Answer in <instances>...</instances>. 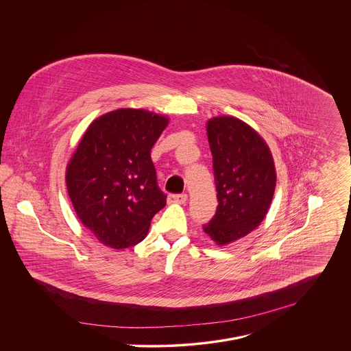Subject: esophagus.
Returning <instances> with one entry per match:
<instances>
[{
    "label": "esophagus",
    "instance_id": "esophagus-1",
    "mask_svg": "<svg viewBox=\"0 0 351 351\" xmlns=\"http://www.w3.org/2000/svg\"><path fill=\"white\" fill-rule=\"evenodd\" d=\"M167 199L171 204H185L186 199H188V195L185 193H182V194H170L167 197Z\"/></svg>",
    "mask_w": 351,
    "mask_h": 351
}]
</instances>
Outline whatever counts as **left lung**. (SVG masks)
<instances>
[{
  "mask_svg": "<svg viewBox=\"0 0 351 351\" xmlns=\"http://www.w3.org/2000/svg\"><path fill=\"white\" fill-rule=\"evenodd\" d=\"M206 132L219 205L204 232L226 245L264 220L276 186L275 163L265 141L234 117L212 118Z\"/></svg>",
  "mask_w": 351,
  "mask_h": 351,
  "instance_id": "1",
  "label": "left lung"
}]
</instances>
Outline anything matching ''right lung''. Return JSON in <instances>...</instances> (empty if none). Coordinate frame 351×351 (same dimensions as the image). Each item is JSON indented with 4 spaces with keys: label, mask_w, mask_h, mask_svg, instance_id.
<instances>
[{
    "label": "right lung",
    "mask_w": 351,
    "mask_h": 351,
    "mask_svg": "<svg viewBox=\"0 0 351 351\" xmlns=\"http://www.w3.org/2000/svg\"><path fill=\"white\" fill-rule=\"evenodd\" d=\"M167 123L146 110L107 112L87 128L66 166V189L79 220L114 250L141 243L166 205L150 152Z\"/></svg>",
    "instance_id": "1"
}]
</instances>
